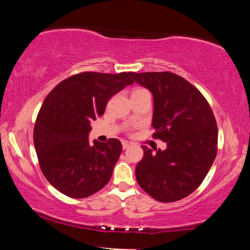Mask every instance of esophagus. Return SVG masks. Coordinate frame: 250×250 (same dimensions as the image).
I'll return each mask as SVG.
<instances>
[{
	"mask_svg": "<svg viewBox=\"0 0 250 250\" xmlns=\"http://www.w3.org/2000/svg\"><path fill=\"white\" fill-rule=\"evenodd\" d=\"M129 146H130V143H129L128 141H123V142H122V148H123V149L129 148Z\"/></svg>",
	"mask_w": 250,
	"mask_h": 250,
	"instance_id": "34e87169",
	"label": "esophagus"
}]
</instances>
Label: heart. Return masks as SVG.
I'll list each match as a JSON object with an SVG mask.
<instances>
[{
    "mask_svg": "<svg viewBox=\"0 0 250 250\" xmlns=\"http://www.w3.org/2000/svg\"><path fill=\"white\" fill-rule=\"evenodd\" d=\"M137 90H142V89H136V90H134V91H137Z\"/></svg>",
    "mask_w": 250,
    "mask_h": 250,
    "instance_id": "obj_1",
    "label": "heart"
}]
</instances>
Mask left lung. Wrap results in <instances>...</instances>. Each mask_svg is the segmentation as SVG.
<instances>
[{"mask_svg": "<svg viewBox=\"0 0 250 250\" xmlns=\"http://www.w3.org/2000/svg\"><path fill=\"white\" fill-rule=\"evenodd\" d=\"M129 74L153 95L154 136L167 143L156 153L142 146L137 183L160 202L179 201L202 183L216 156L214 114L202 94L176 74Z\"/></svg>", "mask_w": 250, "mask_h": 250, "instance_id": "8db88e82", "label": "left lung"}]
</instances>
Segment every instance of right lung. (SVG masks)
<instances>
[{
  "mask_svg": "<svg viewBox=\"0 0 250 250\" xmlns=\"http://www.w3.org/2000/svg\"><path fill=\"white\" fill-rule=\"evenodd\" d=\"M129 73H81L48 94L34 127V145L45 179L62 194L83 199L104 187L122 151L117 139L89 142L91 122L110 97L133 84Z\"/></svg>",
  "mask_w": 250,
  "mask_h": 250,
  "instance_id": "obj_1",
  "label": "right lung"
}]
</instances>
